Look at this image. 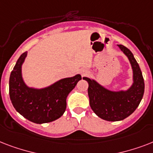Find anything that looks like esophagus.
Returning a JSON list of instances; mask_svg holds the SVG:
<instances>
[{
    "mask_svg": "<svg viewBox=\"0 0 153 153\" xmlns=\"http://www.w3.org/2000/svg\"><path fill=\"white\" fill-rule=\"evenodd\" d=\"M80 73H81L82 76H85L86 74H88L89 71L87 69H86V68H83V69H82L81 71H80Z\"/></svg>",
    "mask_w": 153,
    "mask_h": 153,
    "instance_id": "esophagus-1",
    "label": "esophagus"
}]
</instances>
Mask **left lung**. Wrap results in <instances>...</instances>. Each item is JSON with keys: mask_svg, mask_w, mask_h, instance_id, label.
I'll return each mask as SVG.
<instances>
[{"mask_svg": "<svg viewBox=\"0 0 153 153\" xmlns=\"http://www.w3.org/2000/svg\"><path fill=\"white\" fill-rule=\"evenodd\" d=\"M119 49L126 55L133 71V83L126 90L111 91L95 79L83 77L89 84L90 105L94 114L108 121L124 120L137 108L145 92V82L139 64L133 53L126 47L118 44Z\"/></svg>", "mask_w": 153, "mask_h": 153, "instance_id": "obj_1", "label": "left lung"}]
</instances>
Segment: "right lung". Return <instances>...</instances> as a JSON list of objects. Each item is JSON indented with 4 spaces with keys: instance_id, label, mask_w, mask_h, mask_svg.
<instances>
[{
    "instance_id": "obj_1",
    "label": "right lung",
    "mask_w": 153,
    "mask_h": 153,
    "mask_svg": "<svg viewBox=\"0 0 153 153\" xmlns=\"http://www.w3.org/2000/svg\"><path fill=\"white\" fill-rule=\"evenodd\" d=\"M27 52L16 62L9 78V96L16 110L28 121L36 124L51 122L59 118L67 107V98L82 77L79 74L59 79L44 88H35L25 83L22 66Z\"/></svg>"
}]
</instances>
